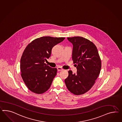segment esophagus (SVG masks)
<instances>
[{
  "instance_id": "34e87169",
  "label": "esophagus",
  "mask_w": 122,
  "mask_h": 122,
  "mask_svg": "<svg viewBox=\"0 0 122 122\" xmlns=\"http://www.w3.org/2000/svg\"><path fill=\"white\" fill-rule=\"evenodd\" d=\"M57 70H58V71H63V69L61 67H58L57 68Z\"/></svg>"
}]
</instances>
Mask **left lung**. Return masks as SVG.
<instances>
[{"instance_id":"1","label":"left lung","mask_w":122,"mask_h":122,"mask_svg":"<svg viewBox=\"0 0 122 122\" xmlns=\"http://www.w3.org/2000/svg\"><path fill=\"white\" fill-rule=\"evenodd\" d=\"M73 44L72 58L77 70L76 74L68 71L65 79L67 88L76 95H82L91 89L98 77L101 61L96 45L82 37L67 38Z\"/></svg>"}]
</instances>
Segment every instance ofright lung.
I'll return each mask as SVG.
<instances>
[{"mask_svg": "<svg viewBox=\"0 0 122 122\" xmlns=\"http://www.w3.org/2000/svg\"><path fill=\"white\" fill-rule=\"evenodd\" d=\"M64 39L63 37H42L33 40L24 50L20 59L21 75L31 92L41 94L50 87L57 69L44 62L51 56L53 47Z\"/></svg>", "mask_w": 122, "mask_h": 122, "instance_id": "obj_1", "label": "right lung"}]
</instances>
